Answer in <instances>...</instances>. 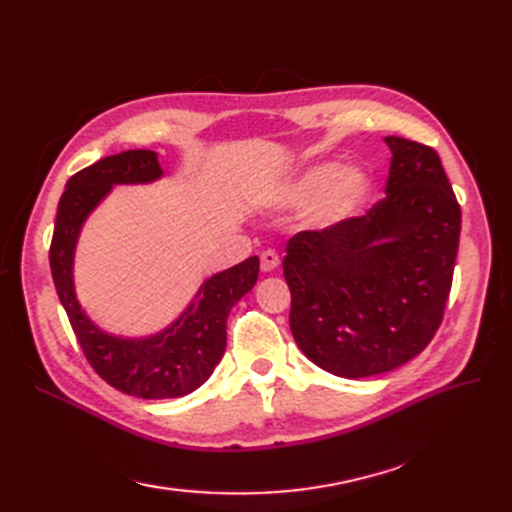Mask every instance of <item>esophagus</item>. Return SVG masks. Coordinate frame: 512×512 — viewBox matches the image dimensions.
I'll use <instances>...</instances> for the list:
<instances>
[{"instance_id": "esophagus-1", "label": "esophagus", "mask_w": 512, "mask_h": 512, "mask_svg": "<svg viewBox=\"0 0 512 512\" xmlns=\"http://www.w3.org/2000/svg\"><path fill=\"white\" fill-rule=\"evenodd\" d=\"M277 267H280V256H277L275 250H267L260 254V269L265 273H271L275 271Z\"/></svg>"}]
</instances>
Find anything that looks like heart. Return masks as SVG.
<instances>
[{"mask_svg": "<svg viewBox=\"0 0 512 512\" xmlns=\"http://www.w3.org/2000/svg\"><path fill=\"white\" fill-rule=\"evenodd\" d=\"M371 190V179L363 168H344L342 162H320L305 168L286 185L282 203L301 207L317 203L309 211V222L318 228H329L348 220L363 205Z\"/></svg>", "mask_w": 512, "mask_h": 512, "instance_id": "heart-1", "label": "heart"}]
</instances>
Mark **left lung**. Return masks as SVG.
Returning <instances> with one entry per match:
<instances>
[{
    "instance_id": "left-lung-1",
    "label": "left lung",
    "mask_w": 512,
    "mask_h": 512,
    "mask_svg": "<svg viewBox=\"0 0 512 512\" xmlns=\"http://www.w3.org/2000/svg\"><path fill=\"white\" fill-rule=\"evenodd\" d=\"M386 196L361 218L303 230L286 245L290 331L309 361L342 378L391 371L436 335L461 232L440 156L386 136Z\"/></svg>"
}]
</instances>
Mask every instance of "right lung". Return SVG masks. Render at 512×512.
Here are the masks:
<instances>
[{
	"label": "right lung",
	"mask_w": 512,
	"mask_h": 512,
	"mask_svg": "<svg viewBox=\"0 0 512 512\" xmlns=\"http://www.w3.org/2000/svg\"><path fill=\"white\" fill-rule=\"evenodd\" d=\"M162 177L158 153L132 149L108 156L72 175L59 198L51 241V273L72 331L85 359L96 374L117 391L143 397L168 399L196 391L220 363L226 348V318L245 292L258 280V256H250L200 286L194 303L168 329L126 339L98 329L81 309L74 294L72 260L74 245L87 215L119 183H149Z\"/></svg>",
	"instance_id": "right-lung-1"
}]
</instances>
